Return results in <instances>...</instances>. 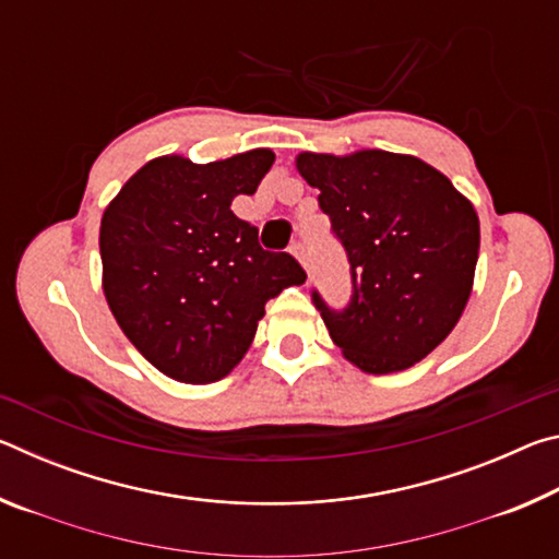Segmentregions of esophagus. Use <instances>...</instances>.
I'll use <instances>...</instances> for the list:
<instances>
[{"label":"esophagus","mask_w":559,"mask_h":559,"mask_svg":"<svg viewBox=\"0 0 559 559\" xmlns=\"http://www.w3.org/2000/svg\"><path fill=\"white\" fill-rule=\"evenodd\" d=\"M288 251H290V257H293V259H296V261L300 263V266H302V269H306V266H308V257H306V246H302V243H293Z\"/></svg>","instance_id":"1"}]
</instances>
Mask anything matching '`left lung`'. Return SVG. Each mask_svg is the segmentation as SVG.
<instances>
[{
    "label": "left lung",
    "mask_w": 559,
    "mask_h": 559,
    "mask_svg": "<svg viewBox=\"0 0 559 559\" xmlns=\"http://www.w3.org/2000/svg\"><path fill=\"white\" fill-rule=\"evenodd\" d=\"M353 266V302L333 313L313 293L333 343L367 374L409 370L456 328L471 298L480 224L468 197L424 159L386 150L298 153Z\"/></svg>",
    "instance_id": "obj_1"
}]
</instances>
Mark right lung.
I'll list each match as a JSON object with an SVG mask.
<instances>
[{"label":"right lung","mask_w":559,"mask_h":559,"mask_svg":"<svg viewBox=\"0 0 559 559\" xmlns=\"http://www.w3.org/2000/svg\"><path fill=\"white\" fill-rule=\"evenodd\" d=\"M257 147L216 163L150 159L100 219L103 296L150 365L185 384H210L249 353L266 300L306 283L288 253L259 246L231 212L273 165Z\"/></svg>","instance_id":"right-lung-1"}]
</instances>
